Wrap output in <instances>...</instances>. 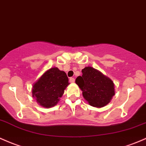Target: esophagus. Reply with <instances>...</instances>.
Wrapping results in <instances>:
<instances>
[{"label": "esophagus", "mask_w": 146, "mask_h": 146, "mask_svg": "<svg viewBox=\"0 0 146 146\" xmlns=\"http://www.w3.org/2000/svg\"><path fill=\"white\" fill-rule=\"evenodd\" d=\"M69 82L70 83H73L75 82V79L73 78H70L69 79Z\"/></svg>", "instance_id": "34e87169"}]
</instances>
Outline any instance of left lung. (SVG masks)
Listing matches in <instances>:
<instances>
[{
    "instance_id": "obj_1",
    "label": "left lung",
    "mask_w": 146,
    "mask_h": 146,
    "mask_svg": "<svg viewBox=\"0 0 146 146\" xmlns=\"http://www.w3.org/2000/svg\"><path fill=\"white\" fill-rule=\"evenodd\" d=\"M76 83L82 91L84 99L91 106L100 108L107 105L114 96V84L101 72L91 66L82 70Z\"/></svg>"
}]
</instances>
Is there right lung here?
Listing matches in <instances>:
<instances>
[{
  "label": "right lung",
  "instance_id": "right-lung-1",
  "mask_svg": "<svg viewBox=\"0 0 146 146\" xmlns=\"http://www.w3.org/2000/svg\"><path fill=\"white\" fill-rule=\"evenodd\" d=\"M69 84L64 71L57 67L50 68L33 84V97L41 106L50 108L57 104Z\"/></svg>",
  "mask_w": 146,
  "mask_h": 146
}]
</instances>
